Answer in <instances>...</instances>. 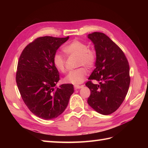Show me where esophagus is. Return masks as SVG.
I'll list each match as a JSON object with an SVG mask.
<instances>
[{"label":"esophagus","instance_id":"esophagus-1","mask_svg":"<svg viewBox=\"0 0 148 148\" xmlns=\"http://www.w3.org/2000/svg\"><path fill=\"white\" fill-rule=\"evenodd\" d=\"M83 86V85H75L74 86V90H77V89H79L81 88H82Z\"/></svg>","mask_w":148,"mask_h":148}]
</instances>
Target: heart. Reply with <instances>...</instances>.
<instances>
[{
  "instance_id": "heart-1",
  "label": "heart",
  "mask_w": 148,
  "mask_h": 148,
  "mask_svg": "<svg viewBox=\"0 0 148 148\" xmlns=\"http://www.w3.org/2000/svg\"><path fill=\"white\" fill-rule=\"evenodd\" d=\"M68 56H77V67H84L92 69L95 65L97 53L95 49L90 48L86 43L80 40L74 39L67 44L63 48ZM53 63L55 68L62 72H66V60L65 56L58 52L55 53L53 56ZM87 76V71L84 67L78 68L71 71L66 77V83L79 84L83 83Z\"/></svg>"
}]
</instances>
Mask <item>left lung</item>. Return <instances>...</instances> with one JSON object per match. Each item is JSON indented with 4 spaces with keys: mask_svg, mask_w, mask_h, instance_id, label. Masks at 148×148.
<instances>
[{
    "mask_svg": "<svg viewBox=\"0 0 148 148\" xmlns=\"http://www.w3.org/2000/svg\"><path fill=\"white\" fill-rule=\"evenodd\" d=\"M88 37L95 45L96 68L85 85L91 92L88 103L100 114L108 115L121 105L130 83V67L121 49L105 34L93 32ZM96 80L99 84H93Z\"/></svg>",
    "mask_w": 148,
    "mask_h": 148,
    "instance_id": "left-lung-1",
    "label": "left lung"
}]
</instances>
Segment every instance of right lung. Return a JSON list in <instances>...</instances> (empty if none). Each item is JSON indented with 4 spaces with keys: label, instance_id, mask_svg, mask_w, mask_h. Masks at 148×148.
Here are the masks:
<instances>
[{
    "label": "right lung",
    "instance_id": "obj_1",
    "mask_svg": "<svg viewBox=\"0 0 148 148\" xmlns=\"http://www.w3.org/2000/svg\"><path fill=\"white\" fill-rule=\"evenodd\" d=\"M68 39L37 37L24 48L18 62L16 81L21 98L33 114L46 120L60 115L74 92L72 84L55 88L60 76L53 56Z\"/></svg>",
    "mask_w": 148,
    "mask_h": 148
}]
</instances>
